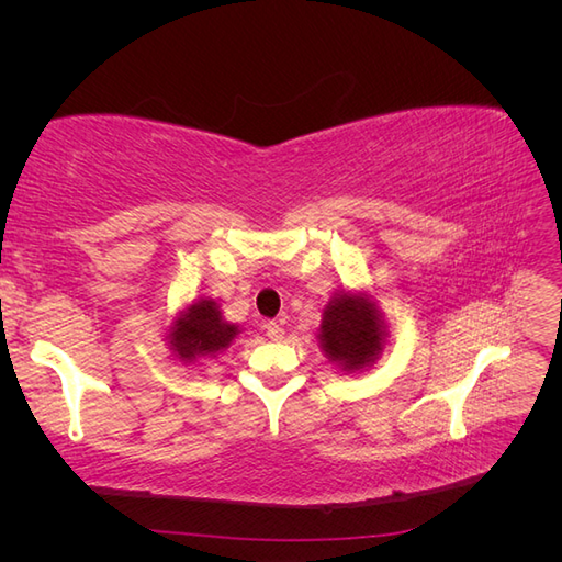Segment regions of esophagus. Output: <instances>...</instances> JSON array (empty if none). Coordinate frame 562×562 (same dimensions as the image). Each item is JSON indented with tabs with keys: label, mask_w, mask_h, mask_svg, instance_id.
<instances>
[{
	"label": "esophagus",
	"mask_w": 562,
	"mask_h": 562,
	"mask_svg": "<svg viewBox=\"0 0 562 562\" xmlns=\"http://www.w3.org/2000/svg\"><path fill=\"white\" fill-rule=\"evenodd\" d=\"M265 330H267V337L271 339V342H281L283 335H285V330L281 328V323H277V321L265 323Z\"/></svg>",
	"instance_id": "1"
}]
</instances>
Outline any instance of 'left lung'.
<instances>
[{
	"label": "left lung",
	"mask_w": 562,
	"mask_h": 562,
	"mask_svg": "<svg viewBox=\"0 0 562 562\" xmlns=\"http://www.w3.org/2000/svg\"><path fill=\"white\" fill-rule=\"evenodd\" d=\"M321 349L342 370H361L378 361L384 347V321L368 295L339 293L321 321Z\"/></svg>",
	"instance_id": "1"
}]
</instances>
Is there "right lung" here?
<instances>
[{
    "label": "right lung",
    "instance_id": "obj_1",
    "mask_svg": "<svg viewBox=\"0 0 562 562\" xmlns=\"http://www.w3.org/2000/svg\"><path fill=\"white\" fill-rule=\"evenodd\" d=\"M236 335L239 326L223 321L217 302L201 297L173 323L168 339L180 359L190 363L227 349Z\"/></svg>",
    "mask_w": 562,
    "mask_h": 562
}]
</instances>
